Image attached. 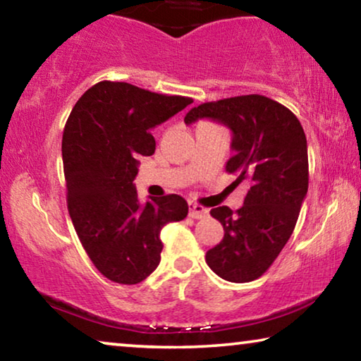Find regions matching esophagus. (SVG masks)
I'll list each match as a JSON object with an SVG mask.
<instances>
[{
  "mask_svg": "<svg viewBox=\"0 0 361 361\" xmlns=\"http://www.w3.org/2000/svg\"><path fill=\"white\" fill-rule=\"evenodd\" d=\"M207 214H209V211L206 207L196 204V202H190V217H192V219H202Z\"/></svg>",
  "mask_w": 361,
  "mask_h": 361,
  "instance_id": "obj_1",
  "label": "esophagus"
}]
</instances>
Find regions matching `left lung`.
<instances>
[{
  "instance_id": "8db88e82",
  "label": "left lung",
  "mask_w": 361,
  "mask_h": 361,
  "mask_svg": "<svg viewBox=\"0 0 361 361\" xmlns=\"http://www.w3.org/2000/svg\"><path fill=\"white\" fill-rule=\"evenodd\" d=\"M201 118L232 130L233 154L226 171L235 175V185H248L240 209H211L224 238L207 250L206 263L222 280L253 281L276 260L296 226L309 186L306 134L286 106L262 94L202 103L185 123Z\"/></svg>"
}]
</instances>
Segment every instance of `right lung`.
<instances>
[{
	"instance_id": "1",
	"label": "right lung",
	"mask_w": 361,
	"mask_h": 361,
	"mask_svg": "<svg viewBox=\"0 0 361 361\" xmlns=\"http://www.w3.org/2000/svg\"><path fill=\"white\" fill-rule=\"evenodd\" d=\"M191 103L104 80L85 91L68 116L62 137L68 212L86 255L111 281H144L160 263L161 227L188 214L178 195L140 204L132 181L137 159L155 152L150 130Z\"/></svg>"
}]
</instances>
